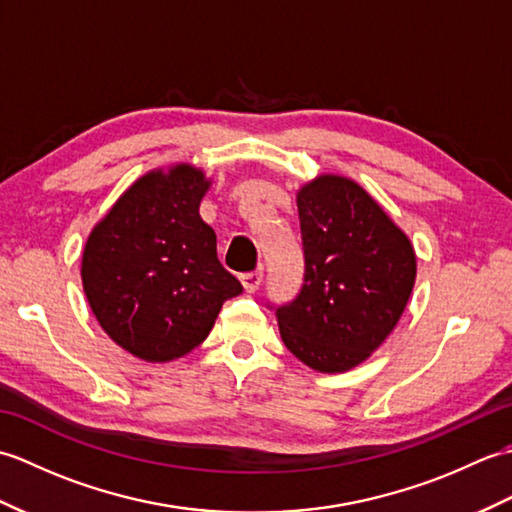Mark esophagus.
Masks as SVG:
<instances>
[{
	"mask_svg": "<svg viewBox=\"0 0 512 512\" xmlns=\"http://www.w3.org/2000/svg\"><path fill=\"white\" fill-rule=\"evenodd\" d=\"M239 279H242V286L246 292H255L259 286H262L264 273L262 270H253V273H244Z\"/></svg>",
	"mask_w": 512,
	"mask_h": 512,
	"instance_id": "esophagus-1",
	"label": "esophagus"
}]
</instances>
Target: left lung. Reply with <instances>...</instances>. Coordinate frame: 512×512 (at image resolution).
<instances>
[{
	"label": "left lung",
	"mask_w": 512,
	"mask_h": 512,
	"mask_svg": "<svg viewBox=\"0 0 512 512\" xmlns=\"http://www.w3.org/2000/svg\"><path fill=\"white\" fill-rule=\"evenodd\" d=\"M303 242L299 295L277 306L281 339L323 374L352 369L380 347L405 312L416 253L361 184L314 178L297 193Z\"/></svg>",
	"instance_id": "1"
}]
</instances>
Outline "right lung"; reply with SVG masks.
I'll return each mask as SVG.
<instances>
[{"mask_svg": "<svg viewBox=\"0 0 512 512\" xmlns=\"http://www.w3.org/2000/svg\"><path fill=\"white\" fill-rule=\"evenodd\" d=\"M211 180L187 162L138 178L85 242L81 279L96 321L149 363L189 354L242 284L200 217Z\"/></svg>", "mask_w": 512, "mask_h": 512, "instance_id": "right-lung-1", "label": "right lung"}]
</instances>
